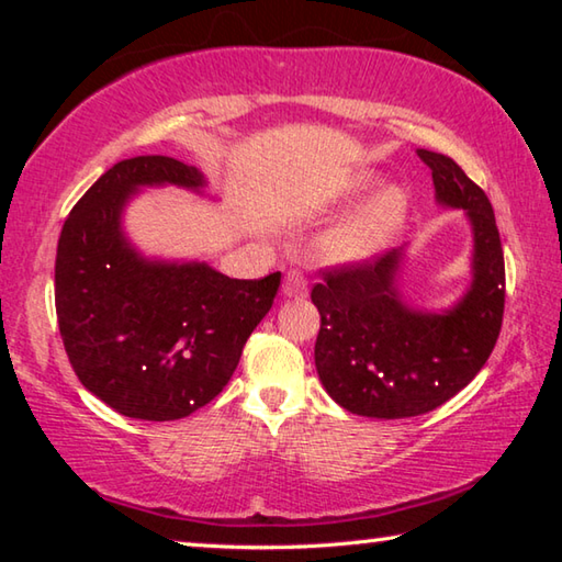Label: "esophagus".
Here are the masks:
<instances>
[{
	"mask_svg": "<svg viewBox=\"0 0 562 562\" xmlns=\"http://www.w3.org/2000/svg\"><path fill=\"white\" fill-rule=\"evenodd\" d=\"M282 294L288 300H304L307 297V280L300 272H288V278L282 282Z\"/></svg>",
	"mask_w": 562,
	"mask_h": 562,
	"instance_id": "obj_1",
	"label": "esophagus"
}]
</instances>
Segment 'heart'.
Listing matches in <instances>:
<instances>
[{"label": "heart", "mask_w": 562, "mask_h": 562, "mask_svg": "<svg viewBox=\"0 0 562 562\" xmlns=\"http://www.w3.org/2000/svg\"><path fill=\"white\" fill-rule=\"evenodd\" d=\"M372 178L361 176L347 188V195H361ZM408 215V193L402 186H384L317 237L315 252L327 265H355L372 258L402 231Z\"/></svg>", "instance_id": "heart-1"}]
</instances>
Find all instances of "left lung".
Instances as JSON below:
<instances>
[{
    "label": "left lung",
    "instance_id": "obj_1",
    "mask_svg": "<svg viewBox=\"0 0 562 562\" xmlns=\"http://www.w3.org/2000/svg\"><path fill=\"white\" fill-rule=\"evenodd\" d=\"M416 156L431 168L436 205L461 211L471 225L469 284L449 307H418L404 294L408 245L315 284L319 382L357 416L434 412L481 372L501 331L506 270L488 195L449 156L424 148Z\"/></svg>",
    "mask_w": 562,
    "mask_h": 562
}]
</instances>
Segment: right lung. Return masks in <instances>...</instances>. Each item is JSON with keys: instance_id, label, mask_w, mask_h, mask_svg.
I'll list each match as a JSON object with an SVG mask.
<instances>
[{"instance_id": "1", "label": "right lung", "mask_w": 562, "mask_h": 562, "mask_svg": "<svg viewBox=\"0 0 562 562\" xmlns=\"http://www.w3.org/2000/svg\"><path fill=\"white\" fill-rule=\"evenodd\" d=\"M168 186L211 195L203 170L183 160H121L74 205L56 247V317L74 372L140 422H176L213 402L280 288V272L233 280L205 260L140 250L128 205Z\"/></svg>"}]
</instances>
